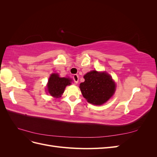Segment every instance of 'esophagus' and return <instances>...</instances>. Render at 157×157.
I'll return each instance as SVG.
<instances>
[{
	"label": "esophagus",
	"mask_w": 157,
	"mask_h": 157,
	"mask_svg": "<svg viewBox=\"0 0 157 157\" xmlns=\"http://www.w3.org/2000/svg\"><path fill=\"white\" fill-rule=\"evenodd\" d=\"M73 78L74 80V81L75 82V83L77 84L78 82V76L77 75H73Z\"/></svg>",
	"instance_id": "obj_1"
}]
</instances>
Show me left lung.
Listing matches in <instances>:
<instances>
[{"label": "left lung", "mask_w": 157, "mask_h": 157, "mask_svg": "<svg viewBox=\"0 0 157 157\" xmlns=\"http://www.w3.org/2000/svg\"><path fill=\"white\" fill-rule=\"evenodd\" d=\"M84 82L80 84L79 88L88 103L96 105H103L115 92V82L106 72L91 71L84 76Z\"/></svg>", "instance_id": "obj_1"}]
</instances>
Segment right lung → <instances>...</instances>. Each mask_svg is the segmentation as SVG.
<instances>
[{
    "mask_svg": "<svg viewBox=\"0 0 157 157\" xmlns=\"http://www.w3.org/2000/svg\"><path fill=\"white\" fill-rule=\"evenodd\" d=\"M72 79L70 78L59 77L58 73H52L47 84V90L50 96L56 98L61 96L64 92L65 87L70 85L72 82Z\"/></svg>",
    "mask_w": 157,
    "mask_h": 157,
    "instance_id": "1",
    "label": "right lung"
}]
</instances>
